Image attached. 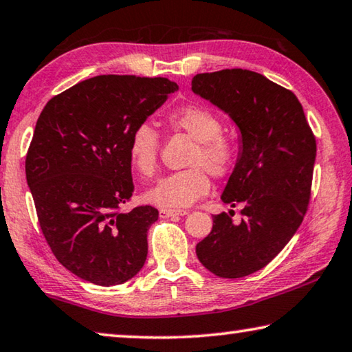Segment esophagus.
<instances>
[{"label": "esophagus", "instance_id": "esophagus-1", "mask_svg": "<svg viewBox=\"0 0 352 352\" xmlns=\"http://www.w3.org/2000/svg\"><path fill=\"white\" fill-rule=\"evenodd\" d=\"M187 215V210H175V209H160L159 217L160 218H170V217H179Z\"/></svg>", "mask_w": 352, "mask_h": 352}]
</instances>
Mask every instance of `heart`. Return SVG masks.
Instances as JSON below:
<instances>
[{
	"label": "heart",
	"mask_w": 352,
	"mask_h": 352,
	"mask_svg": "<svg viewBox=\"0 0 352 352\" xmlns=\"http://www.w3.org/2000/svg\"><path fill=\"white\" fill-rule=\"evenodd\" d=\"M166 124L197 140V148L188 159L190 168L165 176L148 190L145 198L165 209H184L210 192L209 173L218 179L232 173L239 148L232 138L223 134V120L206 106L188 104L175 109L166 115ZM159 148V132L149 123L137 124L131 132L129 160L142 176L151 177L157 170Z\"/></svg>",
	"instance_id": "heart-1"
}]
</instances>
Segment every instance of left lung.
<instances>
[{
  "label": "left lung",
  "mask_w": 352,
  "mask_h": 352,
  "mask_svg": "<svg viewBox=\"0 0 352 352\" xmlns=\"http://www.w3.org/2000/svg\"><path fill=\"white\" fill-rule=\"evenodd\" d=\"M192 90L240 129L239 159L221 199L243 207L240 223L232 221L234 210L214 215L197 256L220 278H243L272 262L301 226L312 188L315 135L295 94L261 73H201Z\"/></svg>",
  "instance_id": "8db88e82"
}]
</instances>
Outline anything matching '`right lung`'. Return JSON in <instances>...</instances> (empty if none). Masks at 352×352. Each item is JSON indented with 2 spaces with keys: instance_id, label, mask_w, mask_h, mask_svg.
<instances>
[{
  "instance_id": "1",
  "label": "right lung",
  "mask_w": 352,
  "mask_h": 352,
  "mask_svg": "<svg viewBox=\"0 0 352 352\" xmlns=\"http://www.w3.org/2000/svg\"><path fill=\"white\" fill-rule=\"evenodd\" d=\"M166 78L101 74L46 102L26 154L40 228L68 272L111 287L140 272L157 209L122 212L134 192L128 143L175 94Z\"/></svg>"
}]
</instances>
